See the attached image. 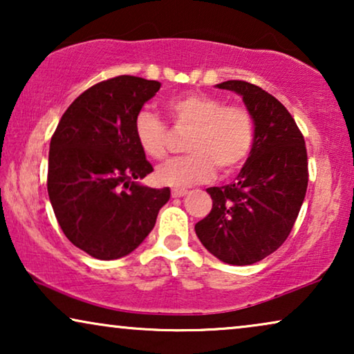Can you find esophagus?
Returning <instances> with one entry per match:
<instances>
[{"mask_svg": "<svg viewBox=\"0 0 354 354\" xmlns=\"http://www.w3.org/2000/svg\"><path fill=\"white\" fill-rule=\"evenodd\" d=\"M171 193H172V198H182L187 195L188 190H185V188H172Z\"/></svg>", "mask_w": 354, "mask_h": 354, "instance_id": "esophagus-1", "label": "esophagus"}]
</instances>
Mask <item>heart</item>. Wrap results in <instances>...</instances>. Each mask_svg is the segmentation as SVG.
I'll return each mask as SVG.
<instances>
[{"mask_svg":"<svg viewBox=\"0 0 354 354\" xmlns=\"http://www.w3.org/2000/svg\"><path fill=\"white\" fill-rule=\"evenodd\" d=\"M174 125L190 129L185 151L188 156L172 159L156 171L159 183L190 187L207 182L216 169L232 174L250 158L254 143L253 115L245 106L227 104L217 96L185 93L167 103ZM133 135L142 151L151 159L167 154L166 124L149 111H140L133 120Z\"/></svg>","mask_w":354,"mask_h":354,"instance_id":"1","label":"heart"}]
</instances>
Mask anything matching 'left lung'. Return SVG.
Segmentation results:
<instances>
[{
    "label": "left lung",
    "instance_id": "left-lung-1",
    "mask_svg": "<svg viewBox=\"0 0 354 354\" xmlns=\"http://www.w3.org/2000/svg\"><path fill=\"white\" fill-rule=\"evenodd\" d=\"M217 88L243 98L254 143L234 183L207 188L212 209L195 232L222 263L248 266L280 248L293 229L308 188L306 145L292 114L268 91L243 80Z\"/></svg>",
    "mask_w": 354,
    "mask_h": 354
}]
</instances>
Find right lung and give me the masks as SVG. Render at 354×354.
Returning a JSON list of instances; mask_svg holds the SVG:
<instances>
[{"instance_id":"right-lung-1","label":"right lung","mask_w":354,"mask_h":354,"mask_svg":"<svg viewBox=\"0 0 354 354\" xmlns=\"http://www.w3.org/2000/svg\"><path fill=\"white\" fill-rule=\"evenodd\" d=\"M161 84L119 75L85 90L51 137L48 195L62 232L96 259L137 248L171 198L169 188L138 183L153 166L133 135V120Z\"/></svg>"}]
</instances>
